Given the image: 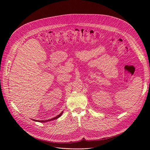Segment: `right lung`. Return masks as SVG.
Wrapping results in <instances>:
<instances>
[{
	"label": "right lung",
	"mask_w": 150,
	"mask_h": 150,
	"mask_svg": "<svg viewBox=\"0 0 150 150\" xmlns=\"http://www.w3.org/2000/svg\"><path fill=\"white\" fill-rule=\"evenodd\" d=\"M62 112H63V111L61 113V114H59V115H58L57 116H56L55 117H53V118H52V119H49V120H33L34 121H37V122H49V121H51V120H54V119H58V118L62 114Z\"/></svg>",
	"instance_id": "add662e5"
}]
</instances>
